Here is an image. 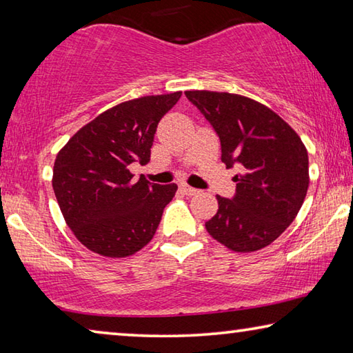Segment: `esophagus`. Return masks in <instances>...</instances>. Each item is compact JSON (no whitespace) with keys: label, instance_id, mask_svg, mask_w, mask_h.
Returning <instances> with one entry per match:
<instances>
[{"label":"esophagus","instance_id":"34e87169","mask_svg":"<svg viewBox=\"0 0 353 353\" xmlns=\"http://www.w3.org/2000/svg\"><path fill=\"white\" fill-rule=\"evenodd\" d=\"M181 191H182L183 194H187V196H194V194H198V193H199V190H196V188H193V187H190V185H187V183L181 185Z\"/></svg>","mask_w":353,"mask_h":353}]
</instances>
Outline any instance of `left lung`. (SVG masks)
<instances>
[{"instance_id": "8db88e82", "label": "left lung", "mask_w": 353, "mask_h": 353, "mask_svg": "<svg viewBox=\"0 0 353 353\" xmlns=\"http://www.w3.org/2000/svg\"><path fill=\"white\" fill-rule=\"evenodd\" d=\"M221 140V160L238 165L234 199L216 196L205 229L234 252H255L283 234L305 201L308 152L301 137L270 107L241 94L190 90Z\"/></svg>"}]
</instances>
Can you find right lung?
<instances>
[{
    "instance_id": "add662e5",
    "label": "right lung",
    "mask_w": 353,
    "mask_h": 353,
    "mask_svg": "<svg viewBox=\"0 0 353 353\" xmlns=\"http://www.w3.org/2000/svg\"><path fill=\"white\" fill-rule=\"evenodd\" d=\"M182 92L124 101L98 115L57 152L52 188L63 219L92 252L124 259L152 240L177 185L134 179L146 165L160 119Z\"/></svg>"
}]
</instances>
